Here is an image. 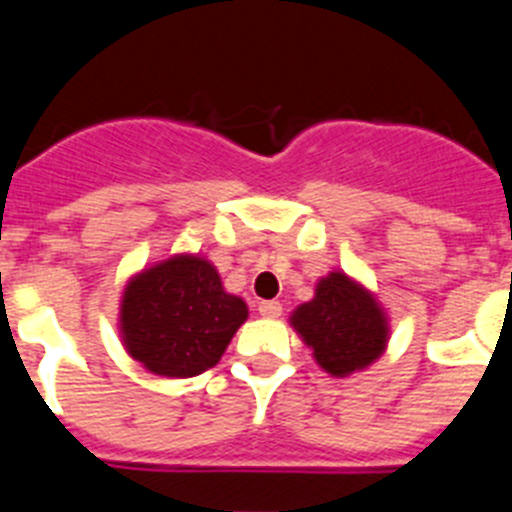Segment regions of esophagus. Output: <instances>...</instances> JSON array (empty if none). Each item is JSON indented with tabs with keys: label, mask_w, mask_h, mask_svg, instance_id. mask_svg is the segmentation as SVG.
I'll list each match as a JSON object with an SVG mask.
<instances>
[{
	"label": "esophagus",
	"mask_w": 512,
	"mask_h": 512,
	"mask_svg": "<svg viewBox=\"0 0 512 512\" xmlns=\"http://www.w3.org/2000/svg\"><path fill=\"white\" fill-rule=\"evenodd\" d=\"M259 312L264 315V318H279V315H282V302L264 300L259 305Z\"/></svg>",
	"instance_id": "esophagus-1"
}]
</instances>
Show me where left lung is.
<instances>
[{
	"mask_svg": "<svg viewBox=\"0 0 512 512\" xmlns=\"http://www.w3.org/2000/svg\"><path fill=\"white\" fill-rule=\"evenodd\" d=\"M289 323L330 377L361 372L384 354L390 341L387 312L377 297L343 271L320 279L315 297L297 307Z\"/></svg>",
	"mask_w": 512,
	"mask_h": 512,
	"instance_id": "left-lung-1",
	"label": "left lung"
}]
</instances>
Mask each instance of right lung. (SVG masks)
Wrapping results in <instances>:
<instances>
[{
  "instance_id": "add662e5",
  "label": "right lung",
  "mask_w": 512,
  "mask_h": 512,
  "mask_svg": "<svg viewBox=\"0 0 512 512\" xmlns=\"http://www.w3.org/2000/svg\"><path fill=\"white\" fill-rule=\"evenodd\" d=\"M246 318V302L225 292L210 261L176 253L125 284L120 338L148 372L197 377L220 361Z\"/></svg>"
}]
</instances>
